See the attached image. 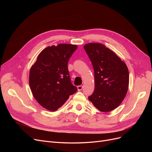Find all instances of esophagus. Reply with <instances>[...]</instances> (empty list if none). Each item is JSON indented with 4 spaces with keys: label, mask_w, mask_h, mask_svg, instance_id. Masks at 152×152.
<instances>
[{
    "label": "esophagus",
    "mask_w": 152,
    "mask_h": 152,
    "mask_svg": "<svg viewBox=\"0 0 152 152\" xmlns=\"http://www.w3.org/2000/svg\"><path fill=\"white\" fill-rule=\"evenodd\" d=\"M82 88H83V86H77V89H78V91H81V90L82 89Z\"/></svg>",
    "instance_id": "obj_1"
}]
</instances>
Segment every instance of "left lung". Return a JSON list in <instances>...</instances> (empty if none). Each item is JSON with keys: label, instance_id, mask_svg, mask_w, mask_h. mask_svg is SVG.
<instances>
[{"label": "left lung", "instance_id": "1", "mask_svg": "<svg viewBox=\"0 0 152 152\" xmlns=\"http://www.w3.org/2000/svg\"><path fill=\"white\" fill-rule=\"evenodd\" d=\"M84 48L94 71L95 89L88 98L99 111H112L121 104L127 94L129 80L127 66L102 44L89 43Z\"/></svg>", "mask_w": 152, "mask_h": 152}]
</instances>
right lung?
I'll use <instances>...</instances> for the list:
<instances>
[{"label": "right lung", "instance_id": "right-lung-1", "mask_svg": "<svg viewBox=\"0 0 152 152\" xmlns=\"http://www.w3.org/2000/svg\"><path fill=\"white\" fill-rule=\"evenodd\" d=\"M77 49V45L59 44L45 48L32 65L29 85L39 104L54 112L63 105L77 88L73 86L68 70V62Z\"/></svg>", "mask_w": 152, "mask_h": 152}]
</instances>
